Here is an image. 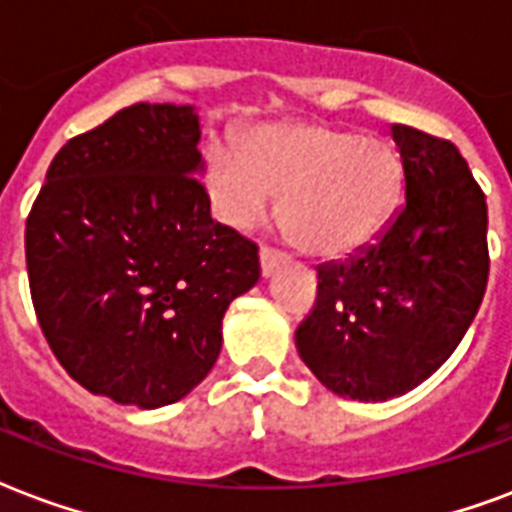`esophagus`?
Listing matches in <instances>:
<instances>
[{
  "label": "esophagus",
  "mask_w": 512,
  "mask_h": 512,
  "mask_svg": "<svg viewBox=\"0 0 512 512\" xmlns=\"http://www.w3.org/2000/svg\"><path fill=\"white\" fill-rule=\"evenodd\" d=\"M279 265H282V255H279V252H273V249L268 247L260 249V271H263L265 279H268Z\"/></svg>",
  "instance_id": "obj_1"
}]
</instances>
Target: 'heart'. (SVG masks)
Wrapping results in <instances>:
<instances>
[{"mask_svg":"<svg viewBox=\"0 0 512 512\" xmlns=\"http://www.w3.org/2000/svg\"><path fill=\"white\" fill-rule=\"evenodd\" d=\"M206 193L230 228L263 220L282 195L279 225L292 244L325 260H341L378 239L403 193V161L395 144L351 128L276 123L252 128L236 147L206 155Z\"/></svg>","mask_w":512,"mask_h":512,"instance_id":"heart-1","label":"heart"}]
</instances>
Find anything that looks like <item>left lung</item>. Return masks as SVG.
I'll use <instances>...</instances> for the list:
<instances>
[{"instance_id":"obj_1","label":"left lung","mask_w":512,"mask_h":512,"mask_svg":"<svg viewBox=\"0 0 512 512\" xmlns=\"http://www.w3.org/2000/svg\"><path fill=\"white\" fill-rule=\"evenodd\" d=\"M405 201L378 239L317 268L300 360L341 397L381 403L427 381L473 325L489 282L486 195L448 139L392 126Z\"/></svg>"}]
</instances>
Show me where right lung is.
<instances>
[{
  "label": "right lung",
  "instance_id": "right-lung-1",
  "mask_svg": "<svg viewBox=\"0 0 512 512\" xmlns=\"http://www.w3.org/2000/svg\"><path fill=\"white\" fill-rule=\"evenodd\" d=\"M193 107L134 104L58 150L26 220L31 303L56 360L93 395L161 408L222 349L257 247L212 220Z\"/></svg>",
  "mask_w": 512,
  "mask_h": 512
}]
</instances>
